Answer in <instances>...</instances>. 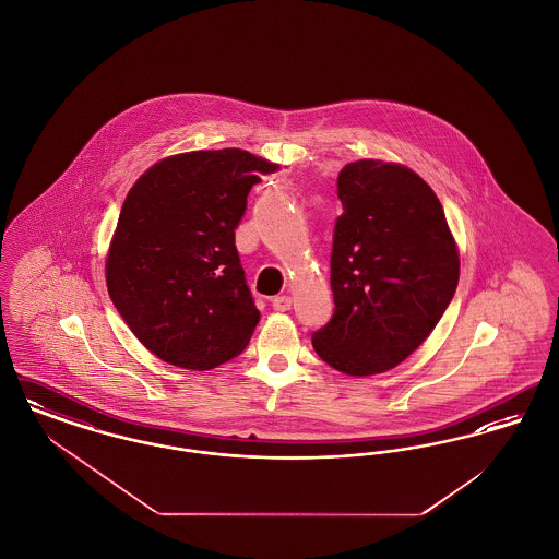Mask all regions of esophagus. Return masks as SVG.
Wrapping results in <instances>:
<instances>
[{"label": "esophagus", "mask_w": 559, "mask_h": 559, "mask_svg": "<svg viewBox=\"0 0 559 559\" xmlns=\"http://www.w3.org/2000/svg\"><path fill=\"white\" fill-rule=\"evenodd\" d=\"M272 308H274L276 312H287V310H292V297H289V295H276V297L272 299Z\"/></svg>", "instance_id": "obj_1"}]
</instances>
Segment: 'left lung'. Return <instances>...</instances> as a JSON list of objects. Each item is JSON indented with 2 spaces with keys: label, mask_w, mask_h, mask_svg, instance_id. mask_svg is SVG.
Wrapping results in <instances>:
<instances>
[{
  "label": "left lung",
  "mask_w": 559,
  "mask_h": 559,
  "mask_svg": "<svg viewBox=\"0 0 559 559\" xmlns=\"http://www.w3.org/2000/svg\"><path fill=\"white\" fill-rule=\"evenodd\" d=\"M331 289L335 310L312 346L337 371H390L426 342L459 283L447 215L408 167L354 160L337 176Z\"/></svg>",
  "instance_id": "1"
}]
</instances>
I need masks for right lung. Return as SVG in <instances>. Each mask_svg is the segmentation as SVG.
Here are the masks:
<instances>
[{
	"label": "right lung",
	"instance_id": "1",
	"mask_svg": "<svg viewBox=\"0 0 559 559\" xmlns=\"http://www.w3.org/2000/svg\"><path fill=\"white\" fill-rule=\"evenodd\" d=\"M278 165L240 148L153 165L126 197L107 260L108 295L160 360L210 371L239 356L260 310L235 230L260 174Z\"/></svg>",
	"mask_w": 559,
	"mask_h": 559
}]
</instances>
